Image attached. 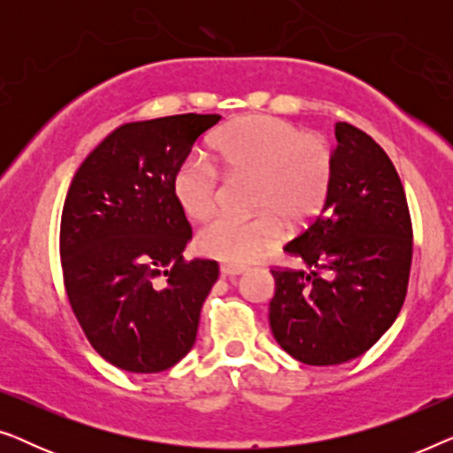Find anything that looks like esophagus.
Segmentation results:
<instances>
[{"label":"esophagus","instance_id":"esophagus-1","mask_svg":"<svg viewBox=\"0 0 453 453\" xmlns=\"http://www.w3.org/2000/svg\"><path fill=\"white\" fill-rule=\"evenodd\" d=\"M220 274L225 278H234L239 274H243V268H239V265H228V264H222L220 265Z\"/></svg>","mask_w":453,"mask_h":453}]
</instances>
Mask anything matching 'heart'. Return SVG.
I'll return each instance as SVG.
<instances>
[{"label":"heart","mask_w":453,"mask_h":453,"mask_svg":"<svg viewBox=\"0 0 453 453\" xmlns=\"http://www.w3.org/2000/svg\"><path fill=\"white\" fill-rule=\"evenodd\" d=\"M216 157L228 173H251L256 216L220 214L197 233V247L220 262L245 265L280 241L284 222H305L330 194L334 150L319 134H305L280 117L247 115L220 132ZM171 191L189 219H206L220 196V173L189 154L173 173Z\"/></svg>","instance_id":"1"}]
</instances>
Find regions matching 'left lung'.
Masks as SVG:
<instances>
[{
	"label": "left lung",
	"mask_w": 453,
	"mask_h": 453,
	"mask_svg": "<svg viewBox=\"0 0 453 453\" xmlns=\"http://www.w3.org/2000/svg\"><path fill=\"white\" fill-rule=\"evenodd\" d=\"M334 179L321 212L284 245L301 270H272L270 327L305 365H340L369 350L398 318L412 262L406 194L383 148L336 123Z\"/></svg>",
	"instance_id": "left-lung-1"
}]
</instances>
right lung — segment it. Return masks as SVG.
<instances>
[{"instance_id": "right-lung-1", "label": "right lung", "mask_w": 453, "mask_h": 453, "mask_svg": "<svg viewBox=\"0 0 453 453\" xmlns=\"http://www.w3.org/2000/svg\"><path fill=\"white\" fill-rule=\"evenodd\" d=\"M220 115L123 123L80 165L61 214L67 299L104 361L158 373L196 342L216 278L214 259L185 262L191 226L173 173Z\"/></svg>"}]
</instances>
